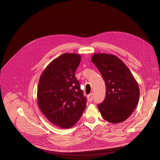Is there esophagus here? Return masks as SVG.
<instances>
[{
	"label": "esophagus",
	"instance_id": "1",
	"mask_svg": "<svg viewBox=\"0 0 160 160\" xmlns=\"http://www.w3.org/2000/svg\"><path fill=\"white\" fill-rule=\"evenodd\" d=\"M87 99H88V101L90 102H92V101H93V94L91 93V94H90L89 95H88V96H87Z\"/></svg>",
	"mask_w": 160,
	"mask_h": 160
}]
</instances>
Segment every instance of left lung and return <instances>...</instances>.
Segmentation results:
<instances>
[{"mask_svg": "<svg viewBox=\"0 0 160 160\" xmlns=\"http://www.w3.org/2000/svg\"><path fill=\"white\" fill-rule=\"evenodd\" d=\"M106 83L104 101L98 105L104 120L112 124L125 121L137 107L138 85L130 70L116 56L95 53L92 58Z\"/></svg>", "mask_w": 160, "mask_h": 160, "instance_id": "left-lung-1", "label": "left lung"}]
</instances>
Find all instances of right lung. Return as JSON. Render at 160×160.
Returning <instances> with one entry per match:
<instances>
[{
	"mask_svg": "<svg viewBox=\"0 0 160 160\" xmlns=\"http://www.w3.org/2000/svg\"><path fill=\"white\" fill-rule=\"evenodd\" d=\"M81 56L65 53L48 64L38 83L37 99L39 108L54 125L63 128L73 126L86 108L75 72Z\"/></svg>",
	"mask_w": 160,
	"mask_h": 160,
	"instance_id": "right-lung-1",
	"label": "right lung"
}]
</instances>
